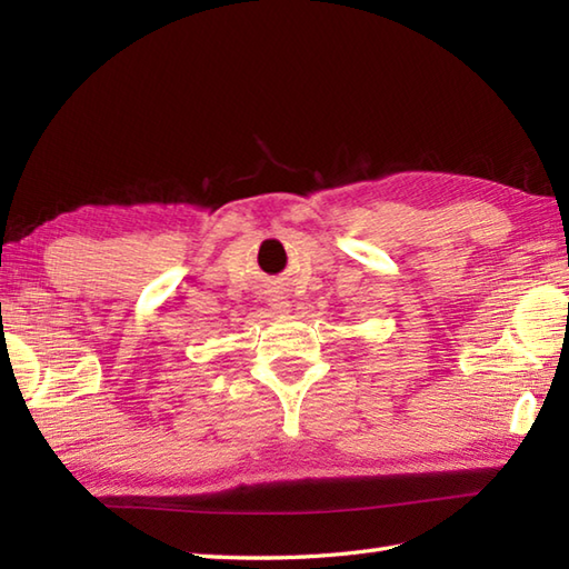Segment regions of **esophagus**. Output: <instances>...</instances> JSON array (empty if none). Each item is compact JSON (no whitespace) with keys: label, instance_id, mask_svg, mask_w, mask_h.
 Here are the masks:
<instances>
[{"label":"esophagus","instance_id":"esophagus-1","mask_svg":"<svg viewBox=\"0 0 569 569\" xmlns=\"http://www.w3.org/2000/svg\"><path fill=\"white\" fill-rule=\"evenodd\" d=\"M286 298H288V296H283V291H271V293H269V303H271L273 308L281 310V308L288 306Z\"/></svg>","mask_w":569,"mask_h":569}]
</instances>
